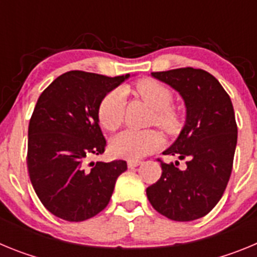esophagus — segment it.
Returning a JSON list of instances; mask_svg holds the SVG:
<instances>
[{
    "mask_svg": "<svg viewBox=\"0 0 257 257\" xmlns=\"http://www.w3.org/2000/svg\"><path fill=\"white\" fill-rule=\"evenodd\" d=\"M142 163V161L139 160H128L127 161V166H128V169H134L136 166H139Z\"/></svg>",
    "mask_w": 257,
    "mask_h": 257,
    "instance_id": "esophagus-1",
    "label": "esophagus"
}]
</instances>
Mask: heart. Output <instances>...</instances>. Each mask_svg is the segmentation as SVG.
Segmentation results:
<instances>
[{"label": "heart", "mask_w": 257, "mask_h": 257, "mask_svg": "<svg viewBox=\"0 0 257 257\" xmlns=\"http://www.w3.org/2000/svg\"><path fill=\"white\" fill-rule=\"evenodd\" d=\"M133 91L152 109H154L152 122L166 133H176L181 123L178 109L171 105L172 91L162 82L153 78H143L134 85ZM126 99L122 90L109 91L97 108V118L106 131L118 130L124 119ZM162 144V138L154 130H133L127 128L112 140L110 148L118 157L138 160L156 151Z\"/></svg>", "instance_id": "heart-1"}]
</instances>
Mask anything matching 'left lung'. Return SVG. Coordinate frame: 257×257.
Wrapping results in <instances>:
<instances>
[{"label": "left lung", "mask_w": 257, "mask_h": 257, "mask_svg": "<svg viewBox=\"0 0 257 257\" xmlns=\"http://www.w3.org/2000/svg\"><path fill=\"white\" fill-rule=\"evenodd\" d=\"M152 76L178 90L185 101L187 123L163 154L187 158V167L158 158L162 175L147 188V196L167 219L192 221L207 215L226 189L237 145L234 109L228 92L206 70L187 67Z\"/></svg>", "instance_id": "1"}]
</instances>
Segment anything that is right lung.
<instances>
[{
    "mask_svg": "<svg viewBox=\"0 0 257 257\" xmlns=\"http://www.w3.org/2000/svg\"><path fill=\"white\" fill-rule=\"evenodd\" d=\"M128 77L70 70L38 97L28 127L29 179L41 203L56 217L83 221L110 201L126 161L88 163L106 142L97 108L103 97Z\"/></svg>",
    "mask_w": 257,
    "mask_h": 257,
    "instance_id": "add662e5",
    "label": "right lung"
}]
</instances>
